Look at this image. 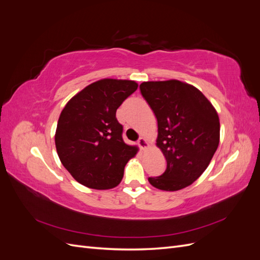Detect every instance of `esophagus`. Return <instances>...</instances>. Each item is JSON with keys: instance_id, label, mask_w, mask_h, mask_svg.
Returning a JSON list of instances; mask_svg holds the SVG:
<instances>
[{"instance_id": "34e87169", "label": "esophagus", "mask_w": 260, "mask_h": 260, "mask_svg": "<svg viewBox=\"0 0 260 260\" xmlns=\"http://www.w3.org/2000/svg\"><path fill=\"white\" fill-rule=\"evenodd\" d=\"M138 144L140 146L141 149H145L146 147H148V143L145 138H140L139 141H138Z\"/></svg>"}]
</instances>
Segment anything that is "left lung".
<instances>
[{"label": "left lung", "mask_w": 260, "mask_h": 260, "mask_svg": "<svg viewBox=\"0 0 260 260\" xmlns=\"http://www.w3.org/2000/svg\"><path fill=\"white\" fill-rule=\"evenodd\" d=\"M143 98L157 118L156 145L167 168L148 182L162 191H178L198 180L217 151L220 122L215 107L195 86L179 81L140 84Z\"/></svg>", "instance_id": "8db88e82"}]
</instances>
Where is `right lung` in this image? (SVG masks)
Segmentation results:
<instances>
[{"instance_id":"add662e5","label":"right lung","mask_w":260,"mask_h":260,"mask_svg":"<svg viewBox=\"0 0 260 260\" xmlns=\"http://www.w3.org/2000/svg\"><path fill=\"white\" fill-rule=\"evenodd\" d=\"M138 89L132 80L101 79L77 93L58 118L55 145L59 159L82 185L108 190L120 183L138 147L122 140L116 111Z\"/></svg>"}]
</instances>
